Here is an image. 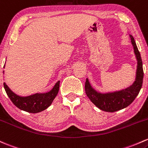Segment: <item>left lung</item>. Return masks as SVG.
<instances>
[{
  "instance_id": "8db88e82",
  "label": "left lung",
  "mask_w": 148,
  "mask_h": 148,
  "mask_svg": "<svg viewBox=\"0 0 148 148\" xmlns=\"http://www.w3.org/2000/svg\"><path fill=\"white\" fill-rule=\"evenodd\" d=\"M130 37L137 60L136 79L133 84L119 91L101 93L91 86L88 78L86 80L85 91L87 96L96 107L103 111L113 113L126 108L133 103L142 88L144 74L142 59L134 38L131 35Z\"/></svg>"
}]
</instances>
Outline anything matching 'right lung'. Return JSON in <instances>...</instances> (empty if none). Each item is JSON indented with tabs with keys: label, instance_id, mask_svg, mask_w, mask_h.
Returning <instances> with one entry per match:
<instances>
[{
	"label": "right lung",
	"instance_id": "add662e5",
	"mask_svg": "<svg viewBox=\"0 0 148 148\" xmlns=\"http://www.w3.org/2000/svg\"><path fill=\"white\" fill-rule=\"evenodd\" d=\"M60 82L58 81L53 88L48 92L36 93L27 96H21L15 94L5 83L3 84V86L6 94L15 106L28 113H37L47 109L52 104L58 94Z\"/></svg>",
	"mask_w": 148,
	"mask_h": 148
}]
</instances>
